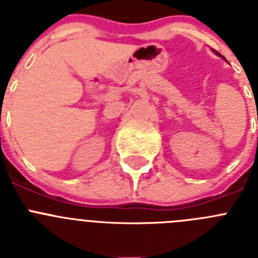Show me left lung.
Segmentation results:
<instances>
[{
  "mask_svg": "<svg viewBox=\"0 0 258 258\" xmlns=\"http://www.w3.org/2000/svg\"><path fill=\"white\" fill-rule=\"evenodd\" d=\"M216 54H217V55H220V54H218V52H216ZM221 56V55H220Z\"/></svg>",
  "mask_w": 258,
  "mask_h": 258,
  "instance_id": "8db88e82",
  "label": "left lung"
}]
</instances>
